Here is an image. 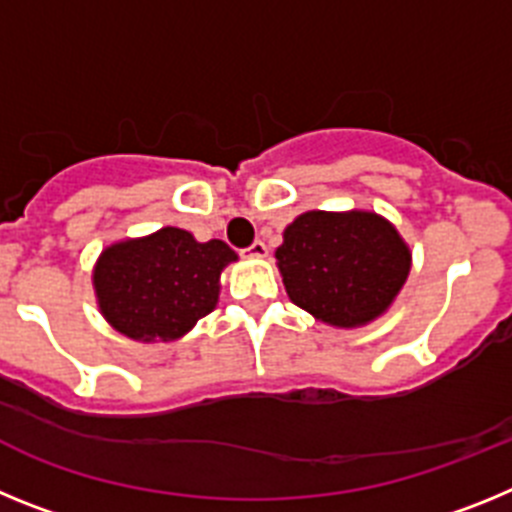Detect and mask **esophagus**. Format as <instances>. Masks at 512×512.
<instances>
[{
  "label": "esophagus",
  "mask_w": 512,
  "mask_h": 512,
  "mask_svg": "<svg viewBox=\"0 0 512 512\" xmlns=\"http://www.w3.org/2000/svg\"><path fill=\"white\" fill-rule=\"evenodd\" d=\"M266 253H269V248H266L264 241H253L251 246L243 251V256H248V259H264Z\"/></svg>",
  "instance_id": "34e87169"
}]
</instances>
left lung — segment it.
Returning a JSON list of instances; mask_svg holds the SVG:
<instances>
[{
    "instance_id": "left-lung-1",
    "label": "left lung",
    "mask_w": 512,
    "mask_h": 512,
    "mask_svg": "<svg viewBox=\"0 0 512 512\" xmlns=\"http://www.w3.org/2000/svg\"><path fill=\"white\" fill-rule=\"evenodd\" d=\"M282 238L274 256L289 300L333 328L382 318L413 266L400 230L372 210H307Z\"/></svg>"
}]
</instances>
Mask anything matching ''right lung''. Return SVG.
<instances>
[{
	"instance_id": "right-lung-1",
	"label": "right lung",
	"mask_w": 512,
	"mask_h": 512,
	"mask_svg": "<svg viewBox=\"0 0 512 512\" xmlns=\"http://www.w3.org/2000/svg\"><path fill=\"white\" fill-rule=\"evenodd\" d=\"M238 261L228 243H200L189 230L166 228L102 248L92 287L102 318L138 343L187 336L220 300V274Z\"/></svg>"
}]
</instances>
